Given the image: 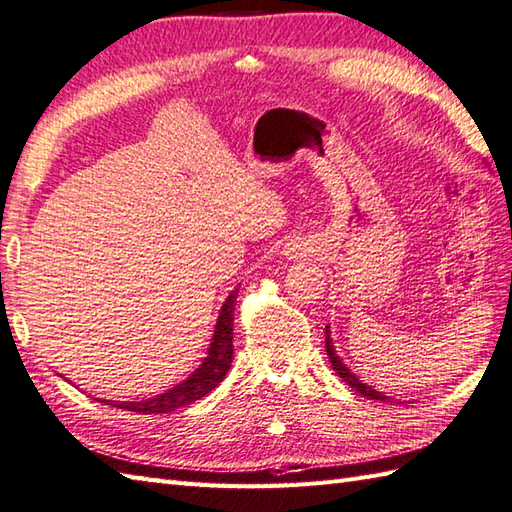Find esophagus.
Masks as SVG:
<instances>
[{
  "label": "esophagus",
  "instance_id": "1",
  "mask_svg": "<svg viewBox=\"0 0 512 512\" xmlns=\"http://www.w3.org/2000/svg\"><path fill=\"white\" fill-rule=\"evenodd\" d=\"M312 253H314V244L306 237L290 239V242L284 246L286 259H295V262H299V259H303V257H310Z\"/></svg>",
  "mask_w": 512,
  "mask_h": 512
}]
</instances>
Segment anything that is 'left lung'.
Returning <instances> with one entry per match:
<instances>
[{
  "mask_svg": "<svg viewBox=\"0 0 512 512\" xmlns=\"http://www.w3.org/2000/svg\"><path fill=\"white\" fill-rule=\"evenodd\" d=\"M330 334H332V332H330V325H325V352H328V358H330V363H332V369H334L336 374H339V378H343L345 383L350 385L354 391H358V394L367 396L369 400L394 402V398H391V396H385L383 391H376L372 385L363 383L361 378H356V374H352V372H350V367H347V365L341 361V356L336 354L334 345H332V336H330Z\"/></svg>",
  "mask_w": 512,
  "mask_h": 512,
  "instance_id": "obj_1",
  "label": "left lung"
}]
</instances>
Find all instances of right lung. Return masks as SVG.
Wrapping results in <instances>:
<instances>
[{
	"label": "right lung",
	"mask_w": 512,
	"mask_h": 512,
	"mask_svg": "<svg viewBox=\"0 0 512 512\" xmlns=\"http://www.w3.org/2000/svg\"><path fill=\"white\" fill-rule=\"evenodd\" d=\"M235 299H237V290H233L228 299L222 303L220 317H217L215 323V332L209 345V352H206L202 365L195 369V372L184 378L182 383L176 387L167 389L165 394H158L156 398H147V400H132V402H114L110 400L107 405H114L118 409H127V411H136V413H169L176 411L178 407L191 405V402L204 398L209 391H213L217 385L222 383L228 367H231L233 361V312H235ZM105 402V400H101Z\"/></svg>",
	"instance_id": "1"
}]
</instances>
